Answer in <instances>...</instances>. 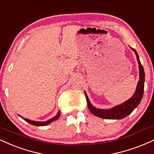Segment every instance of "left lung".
I'll return each mask as SVG.
<instances>
[{
  "mask_svg": "<svg viewBox=\"0 0 154 154\" xmlns=\"http://www.w3.org/2000/svg\"><path fill=\"white\" fill-rule=\"evenodd\" d=\"M131 49L136 54L137 61L138 63V68H139V80L137 84L136 90L135 91L132 97L120 105H118L110 109H100L97 108L92 105L89 100L88 96L85 91V96H86L87 103L89 110L94 116L97 117L103 118V119H112V120H120L123 119L126 116L130 115L136 107L140 104L143 95L144 90V82H145V72H144L143 67L141 63L140 62L139 57L138 53L134 49L131 47Z\"/></svg>",
  "mask_w": 154,
  "mask_h": 154,
  "instance_id": "1",
  "label": "left lung"
}]
</instances>
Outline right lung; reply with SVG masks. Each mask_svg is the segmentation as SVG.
Here are the masks:
<instances>
[{
    "label": "right lung",
    "instance_id": "obj_1",
    "mask_svg": "<svg viewBox=\"0 0 154 154\" xmlns=\"http://www.w3.org/2000/svg\"><path fill=\"white\" fill-rule=\"evenodd\" d=\"M59 116H60V111H58V112H57V115L54 116V117H53L52 118H51V119L47 120V121H43V122L34 121V120H31L27 119V118H22L21 116H20V117L22 118L24 120H26V121L28 122V123L31 124V125H36V126H44V125H48V124L52 123L53 121H54V120H56L58 119V118H59Z\"/></svg>",
    "mask_w": 154,
    "mask_h": 154
}]
</instances>
